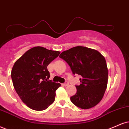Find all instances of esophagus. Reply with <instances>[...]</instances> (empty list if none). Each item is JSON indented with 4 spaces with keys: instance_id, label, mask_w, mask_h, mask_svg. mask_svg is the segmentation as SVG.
<instances>
[{
    "instance_id": "esophagus-1",
    "label": "esophagus",
    "mask_w": 129,
    "mask_h": 129,
    "mask_svg": "<svg viewBox=\"0 0 129 129\" xmlns=\"http://www.w3.org/2000/svg\"><path fill=\"white\" fill-rule=\"evenodd\" d=\"M68 85H69V82H66L65 83L63 84V85H64V86H65V87L68 86Z\"/></svg>"
}]
</instances>
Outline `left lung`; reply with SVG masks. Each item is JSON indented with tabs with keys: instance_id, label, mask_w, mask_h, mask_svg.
Here are the masks:
<instances>
[{
	"instance_id": "8db88e82",
	"label": "left lung",
	"mask_w": 129,
	"mask_h": 129,
	"mask_svg": "<svg viewBox=\"0 0 129 129\" xmlns=\"http://www.w3.org/2000/svg\"><path fill=\"white\" fill-rule=\"evenodd\" d=\"M60 58L69 65L73 74L81 76L76 85L77 93L71 101L77 107L87 109L102 99L107 87L108 71L105 57L97 50L78 46L62 52Z\"/></svg>"
}]
</instances>
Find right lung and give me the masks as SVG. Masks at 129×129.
I'll return each instance as SVG.
<instances>
[{
	"label": "right lung",
	"mask_w": 129,
	"mask_h": 129,
	"mask_svg": "<svg viewBox=\"0 0 129 129\" xmlns=\"http://www.w3.org/2000/svg\"><path fill=\"white\" fill-rule=\"evenodd\" d=\"M60 52L35 47L25 52L14 63L11 78L14 88L21 101L35 111L47 109L55 101L60 84L48 81L47 66Z\"/></svg>",
	"instance_id": "1"
}]
</instances>
